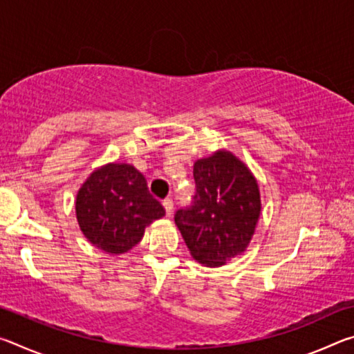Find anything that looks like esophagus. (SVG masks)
I'll return each mask as SVG.
<instances>
[{"label":"esophagus","instance_id":"34e87169","mask_svg":"<svg viewBox=\"0 0 354 354\" xmlns=\"http://www.w3.org/2000/svg\"><path fill=\"white\" fill-rule=\"evenodd\" d=\"M162 206H164V209H165V214L170 217V215L173 214V201H171L170 198H167V200H164Z\"/></svg>","mask_w":354,"mask_h":354}]
</instances>
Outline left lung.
<instances>
[{
    "label": "left lung",
    "mask_w": 354,
    "mask_h": 354,
    "mask_svg": "<svg viewBox=\"0 0 354 354\" xmlns=\"http://www.w3.org/2000/svg\"><path fill=\"white\" fill-rule=\"evenodd\" d=\"M196 192L192 206L178 209L175 223L195 261L225 266L242 254L261 215L253 173L231 151L218 149L194 164Z\"/></svg>",
    "instance_id": "left-lung-1"
}]
</instances>
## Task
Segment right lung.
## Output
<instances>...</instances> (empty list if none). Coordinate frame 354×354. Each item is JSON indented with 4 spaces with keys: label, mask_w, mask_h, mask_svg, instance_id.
I'll use <instances>...</instances> for the list:
<instances>
[{
    "label": "right lung",
    "mask_w": 354,
    "mask_h": 354,
    "mask_svg": "<svg viewBox=\"0 0 354 354\" xmlns=\"http://www.w3.org/2000/svg\"><path fill=\"white\" fill-rule=\"evenodd\" d=\"M82 234L109 254L127 253L165 209L149 194L147 179L129 164H106L86 179L76 195Z\"/></svg>",
    "instance_id": "obj_1"
}]
</instances>
